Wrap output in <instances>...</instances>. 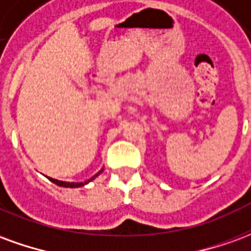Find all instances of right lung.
I'll list each match as a JSON object with an SVG mask.
<instances>
[{
  "label": "right lung",
  "instance_id": "1",
  "mask_svg": "<svg viewBox=\"0 0 251 251\" xmlns=\"http://www.w3.org/2000/svg\"><path fill=\"white\" fill-rule=\"evenodd\" d=\"M102 171H103V169H100V171H99L98 174L94 175V176H93V177H91V179L87 180V181H84V183H67V181H60V180L52 179V177H50V180H51L52 183H55V184L60 185V187H66V188H77V187H82V185H84V184H87V183H90V181H91V180L95 179V177H97V176H98L99 174H102Z\"/></svg>",
  "mask_w": 251,
  "mask_h": 251
}]
</instances>
